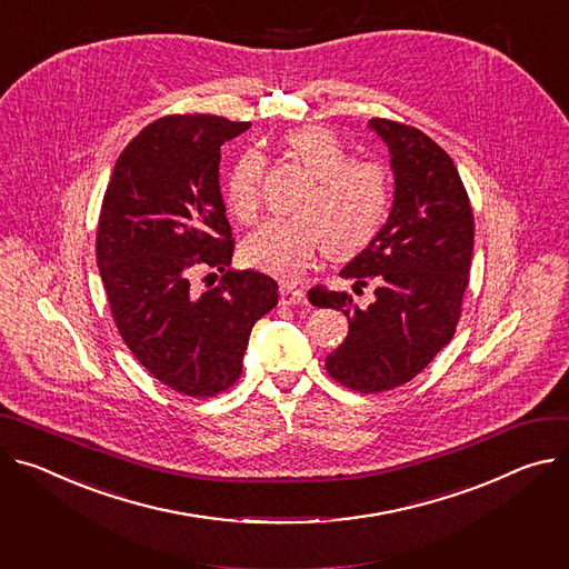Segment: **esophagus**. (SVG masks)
<instances>
[{
	"label": "esophagus",
	"instance_id": "1",
	"mask_svg": "<svg viewBox=\"0 0 569 569\" xmlns=\"http://www.w3.org/2000/svg\"><path fill=\"white\" fill-rule=\"evenodd\" d=\"M279 301H281L283 306H299V303H306V292L299 290L297 286L281 283V288H279Z\"/></svg>",
	"mask_w": 569,
	"mask_h": 569
}]
</instances>
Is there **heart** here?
Returning <instances> with one entry per match:
<instances>
[{"label":"heart","mask_w":569,"mask_h":569,"mask_svg":"<svg viewBox=\"0 0 569 569\" xmlns=\"http://www.w3.org/2000/svg\"><path fill=\"white\" fill-rule=\"evenodd\" d=\"M283 147L311 177L292 220H270L242 242L249 266L279 279H297L320 251L347 261L370 244L390 209V181L381 166L351 161L347 147L322 127L288 133ZM263 157L244 151L224 181L227 209L242 222L258 211V181Z\"/></svg>","instance_id":"heart-1"}]
</instances>
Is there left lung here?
Masks as SVG:
<instances>
[{
	"mask_svg": "<svg viewBox=\"0 0 569 569\" xmlns=\"http://www.w3.org/2000/svg\"><path fill=\"white\" fill-rule=\"evenodd\" d=\"M390 153L395 179L390 213L340 270L353 290L375 286V301L358 308L351 295L313 288V306L349 320L345 342L327 356V372L358 392L408 383L451 340L475 251L468 192L449 153L427 133L370 120ZM310 299V295H308Z\"/></svg>",
	"mask_w": 569,
	"mask_h": 569,
	"instance_id": "obj_1",
	"label": "left lung"
}]
</instances>
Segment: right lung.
Segmentation results:
<instances>
[{"mask_svg": "<svg viewBox=\"0 0 569 569\" xmlns=\"http://www.w3.org/2000/svg\"><path fill=\"white\" fill-rule=\"evenodd\" d=\"M249 122L168 116L120 153L97 229V266L118 331L140 366L188 397L227 390L253 325L279 301L272 277L233 270L220 147ZM197 264L226 272L194 293Z\"/></svg>", "mask_w": 569, "mask_h": 569, "instance_id": "1", "label": "right lung"}]
</instances>
